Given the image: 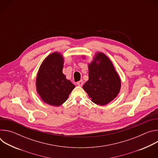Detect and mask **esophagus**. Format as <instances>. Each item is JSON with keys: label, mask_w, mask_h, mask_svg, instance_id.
<instances>
[{"label": "esophagus", "mask_w": 158, "mask_h": 158, "mask_svg": "<svg viewBox=\"0 0 158 158\" xmlns=\"http://www.w3.org/2000/svg\"><path fill=\"white\" fill-rule=\"evenodd\" d=\"M83 84V81L82 80H81L78 82H77V85H79V86H82Z\"/></svg>", "instance_id": "esophagus-1"}]
</instances>
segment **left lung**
Instances as JSON below:
<instances>
[{
    "label": "left lung",
    "instance_id": "obj_1",
    "mask_svg": "<svg viewBox=\"0 0 158 158\" xmlns=\"http://www.w3.org/2000/svg\"><path fill=\"white\" fill-rule=\"evenodd\" d=\"M120 88L121 80L111 61L104 54L98 53L89 65V80L84 84V90L93 102L104 106L118 96Z\"/></svg>",
    "mask_w": 158,
    "mask_h": 158
}]
</instances>
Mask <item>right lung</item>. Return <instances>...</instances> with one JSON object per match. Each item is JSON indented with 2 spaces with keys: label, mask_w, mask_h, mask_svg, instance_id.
Wrapping results in <instances>:
<instances>
[{
  "label": "right lung",
  "mask_w": 158,
  "mask_h": 158,
  "mask_svg": "<svg viewBox=\"0 0 158 158\" xmlns=\"http://www.w3.org/2000/svg\"><path fill=\"white\" fill-rule=\"evenodd\" d=\"M63 58L52 53L44 60L39 70L36 87L38 94L46 103L59 106L69 97L75 85L62 73Z\"/></svg>",
  "instance_id": "1"
}]
</instances>
